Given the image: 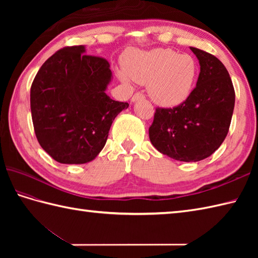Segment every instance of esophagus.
<instances>
[{"label":"esophagus","instance_id":"obj_1","mask_svg":"<svg viewBox=\"0 0 258 258\" xmlns=\"http://www.w3.org/2000/svg\"><path fill=\"white\" fill-rule=\"evenodd\" d=\"M145 95L143 93H135V94L132 96V102H136L138 100H143Z\"/></svg>","mask_w":258,"mask_h":258}]
</instances>
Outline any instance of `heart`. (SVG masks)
Here are the masks:
<instances>
[{
    "label": "heart",
    "instance_id": "heart-1",
    "mask_svg": "<svg viewBox=\"0 0 258 258\" xmlns=\"http://www.w3.org/2000/svg\"><path fill=\"white\" fill-rule=\"evenodd\" d=\"M125 70L120 72L122 80L149 84L153 101L162 106H176L187 100L200 72L193 56L171 48L134 53L125 62Z\"/></svg>",
    "mask_w": 258,
    "mask_h": 258
}]
</instances>
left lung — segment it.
<instances>
[{
    "mask_svg": "<svg viewBox=\"0 0 258 258\" xmlns=\"http://www.w3.org/2000/svg\"><path fill=\"white\" fill-rule=\"evenodd\" d=\"M201 72L188 98L174 107H156L149 128L162 154L182 162L211 156L225 140L233 116L235 91L226 68L213 54L190 47Z\"/></svg>",
    "mask_w": 258,
    "mask_h": 258,
    "instance_id": "obj_1",
    "label": "left lung"
}]
</instances>
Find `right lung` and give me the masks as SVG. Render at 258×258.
Here are the masks:
<instances>
[{
  "mask_svg": "<svg viewBox=\"0 0 258 258\" xmlns=\"http://www.w3.org/2000/svg\"><path fill=\"white\" fill-rule=\"evenodd\" d=\"M67 46L48 57L31 86V113L38 143L53 160L84 164L106 143L116 115L128 103L106 95L107 59Z\"/></svg>",
  "mask_w": 258,
  "mask_h": 258,
  "instance_id": "1",
  "label": "right lung"
}]
</instances>
